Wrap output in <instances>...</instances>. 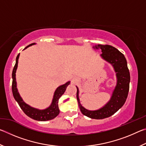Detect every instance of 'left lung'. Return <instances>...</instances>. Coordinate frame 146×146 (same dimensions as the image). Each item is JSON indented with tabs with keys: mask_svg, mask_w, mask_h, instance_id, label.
<instances>
[{
	"mask_svg": "<svg viewBox=\"0 0 146 146\" xmlns=\"http://www.w3.org/2000/svg\"><path fill=\"white\" fill-rule=\"evenodd\" d=\"M95 48L102 51V57L111 64L114 67L115 72L117 73V86L110 102L98 110L90 111L81 106L78 98V89L77 87L76 98L80 111L84 115L94 119H103L111 117L124 104L129 90L130 74L127 68L126 59L123 54L117 48L107 44H98L95 46Z\"/></svg>",
	"mask_w": 146,
	"mask_h": 146,
	"instance_id": "8db88e82",
	"label": "left lung"
}]
</instances>
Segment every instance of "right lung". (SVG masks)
Returning a JSON list of instances; mask_svg holds the SVG:
<instances>
[{
    "mask_svg": "<svg viewBox=\"0 0 146 146\" xmlns=\"http://www.w3.org/2000/svg\"><path fill=\"white\" fill-rule=\"evenodd\" d=\"M34 44H31L29 46H26L24 49H26L29 46H31ZM20 53L17 55L16 58V63L15 65L13 72H12V78H13V81H12V93H13L14 98L19 104L20 108H21V110L23 111V112L25 114L28 116L29 117H30L32 119H34L35 120L38 121H46L49 120L51 119H53L54 118H55L56 116L59 114V111L58 109V100L60 98L62 95H63L64 93L65 92L67 86L70 84V82H68L66 83L65 84H63L56 89L55 94H54L53 99L51 103V106H49L46 110H39L37 109L31 108L30 106H28V104L24 102L22 99L21 97H20L19 94L18 93L17 89V83L15 80V73L17 68V66H18V59L19 57Z\"/></svg>",
    "mask_w": 146,
    "mask_h": 146,
    "instance_id": "obj_1",
    "label": "right lung"
}]
</instances>
